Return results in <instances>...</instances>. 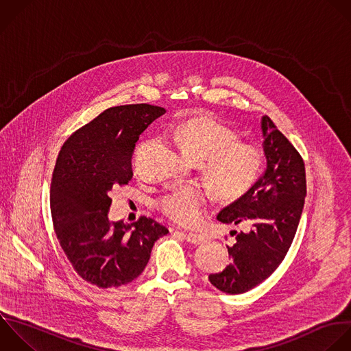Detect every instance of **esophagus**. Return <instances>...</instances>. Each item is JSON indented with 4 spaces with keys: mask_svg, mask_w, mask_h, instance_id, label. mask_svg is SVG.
Instances as JSON below:
<instances>
[{
    "mask_svg": "<svg viewBox=\"0 0 351 351\" xmlns=\"http://www.w3.org/2000/svg\"><path fill=\"white\" fill-rule=\"evenodd\" d=\"M185 240L191 244H200L204 241V236L202 234H196V233H182Z\"/></svg>",
    "mask_w": 351,
    "mask_h": 351,
    "instance_id": "1",
    "label": "esophagus"
}]
</instances>
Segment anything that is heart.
<instances>
[{
	"mask_svg": "<svg viewBox=\"0 0 351 351\" xmlns=\"http://www.w3.org/2000/svg\"><path fill=\"white\" fill-rule=\"evenodd\" d=\"M169 134L189 158L200 162L206 180L222 200L240 197L259 176L262 149L252 143L239 141L233 129L208 112L171 125ZM158 207L173 222L192 226L204 215L207 192L197 185H181L165 193Z\"/></svg>",
	"mask_w": 351,
	"mask_h": 351,
	"instance_id": "obj_1",
	"label": "heart"
}]
</instances>
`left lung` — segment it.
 Here are the masks:
<instances>
[{
	"label": "left lung",
	"instance_id": "left-lung-1",
	"mask_svg": "<svg viewBox=\"0 0 351 351\" xmlns=\"http://www.w3.org/2000/svg\"><path fill=\"white\" fill-rule=\"evenodd\" d=\"M261 129L267 167L217 217L223 223L251 225L248 232H234L236 244L228 247L232 263L208 276L215 288L232 295L252 289L278 267L292 244L304 204L302 156L269 117H262Z\"/></svg>",
	"mask_w": 351,
	"mask_h": 351
}]
</instances>
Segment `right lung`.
I'll use <instances>...</instances> for the list:
<instances>
[{"label": "right lung", "mask_w": 351, "mask_h": 351, "mask_svg": "<svg viewBox=\"0 0 351 351\" xmlns=\"http://www.w3.org/2000/svg\"><path fill=\"white\" fill-rule=\"evenodd\" d=\"M165 108L111 107L63 144L51 184V213L60 245L75 271L99 288L129 284L145 269L166 226L140 217L111 222L110 193L133 177L132 155L140 134Z\"/></svg>", "instance_id": "add662e5"}]
</instances>
